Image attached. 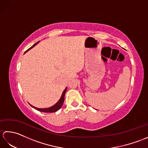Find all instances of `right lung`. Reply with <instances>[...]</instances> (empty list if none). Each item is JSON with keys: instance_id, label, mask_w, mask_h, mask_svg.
<instances>
[{"instance_id": "obj_1", "label": "right lung", "mask_w": 148, "mask_h": 148, "mask_svg": "<svg viewBox=\"0 0 148 148\" xmlns=\"http://www.w3.org/2000/svg\"><path fill=\"white\" fill-rule=\"evenodd\" d=\"M38 42H39V41L37 42V43H36L35 45H34L32 47H30V48L29 49H28L27 50V51H25V53H26L27 51H29V50L31 48H32L33 47L35 46L36 45H37V44H38ZM66 91H67V87L65 88V89L64 90V92H63L62 95V96H61V97H60V100H58V101L57 102H56V103H55V104L54 106H53L52 107H51V108H46V109H40V108H36V107L32 106V105H30V106H32V107H33V108H34V109H37V111H40V112H56V111H57L58 110H59L60 109V108H62V105H63V103H64V97H65V94Z\"/></svg>"}]
</instances>
